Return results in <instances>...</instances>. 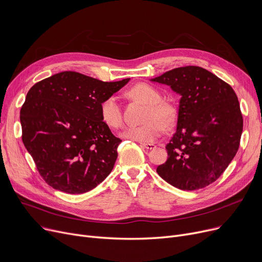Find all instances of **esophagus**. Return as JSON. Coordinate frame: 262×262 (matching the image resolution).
I'll return each mask as SVG.
<instances>
[{"label":"esophagus","instance_id":"34e87169","mask_svg":"<svg viewBox=\"0 0 262 262\" xmlns=\"http://www.w3.org/2000/svg\"><path fill=\"white\" fill-rule=\"evenodd\" d=\"M141 145L146 149H153L156 147V145L154 143H141Z\"/></svg>","mask_w":262,"mask_h":262}]
</instances>
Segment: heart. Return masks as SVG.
<instances>
[{"mask_svg": "<svg viewBox=\"0 0 262 262\" xmlns=\"http://www.w3.org/2000/svg\"><path fill=\"white\" fill-rule=\"evenodd\" d=\"M133 98L140 100L147 105L143 121L140 125L127 126L121 133L125 139L141 143H149L157 139L163 133L164 127H169L176 119L174 107L161 101L160 92L148 84H138L129 90ZM102 121L110 128H119L123 123L122 106L116 95H109L100 105Z\"/></svg>", "mask_w": 262, "mask_h": 262, "instance_id": "obj_1", "label": "heart"}]
</instances>
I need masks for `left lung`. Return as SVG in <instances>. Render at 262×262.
<instances>
[{
  "instance_id": "left-lung-1",
  "label": "left lung",
  "mask_w": 262,
  "mask_h": 262,
  "mask_svg": "<svg viewBox=\"0 0 262 262\" xmlns=\"http://www.w3.org/2000/svg\"><path fill=\"white\" fill-rule=\"evenodd\" d=\"M152 81L181 94L177 128L168 159L157 173L181 190H198L223 174L240 145L243 118L237 94L213 73L196 66L173 69Z\"/></svg>"
}]
</instances>
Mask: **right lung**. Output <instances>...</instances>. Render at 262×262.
Returning <instances> with one entry per match:
<instances>
[{"label":"right lung","instance_id":"add662e5","mask_svg":"<svg viewBox=\"0 0 262 262\" xmlns=\"http://www.w3.org/2000/svg\"><path fill=\"white\" fill-rule=\"evenodd\" d=\"M128 81L64 71L27 92L20 112L22 141L49 186L80 194L112 172L122 140L102 121L100 105Z\"/></svg>","mask_w":262,"mask_h":262}]
</instances>
